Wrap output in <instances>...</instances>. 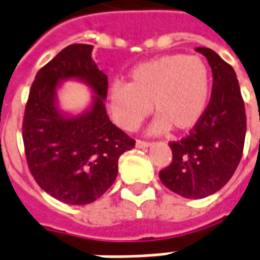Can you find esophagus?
<instances>
[{"mask_svg": "<svg viewBox=\"0 0 260 260\" xmlns=\"http://www.w3.org/2000/svg\"><path fill=\"white\" fill-rule=\"evenodd\" d=\"M150 142L147 140H136V147L138 149H146V147H149Z\"/></svg>", "mask_w": 260, "mask_h": 260, "instance_id": "esophagus-1", "label": "esophagus"}]
</instances>
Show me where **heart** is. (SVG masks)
Returning <instances> with one entry per match:
<instances>
[{
	"label": "heart",
	"mask_w": 260,
	"mask_h": 260,
	"mask_svg": "<svg viewBox=\"0 0 260 260\" xmlns=\"http://www.w3.org/2000/svg\"><path fill=\"white\" fill-rule=\"evenodd\" d=\"M209 71L199 56L164 55L140 63L131 71L129 84L117 81L109 88L113 118L122 129L135 131L153 109L151 131L193 128L209 101Z\"/></svg>",
	"instance_id": "heart-1"
}]
</instances>
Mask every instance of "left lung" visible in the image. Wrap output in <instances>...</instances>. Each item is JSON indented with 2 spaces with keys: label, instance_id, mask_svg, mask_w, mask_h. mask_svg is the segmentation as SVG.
I'll return each mask as SVG.
<instances>
[{
  "label": "left lung",
  "instance_id": "obj_1",
  "mask_svg": "<svg viewBox=\"0 0 260 260\" xmlns=\"http://www.w3.org/2000/svg\"><path fill=\"white\" fill-rule=\"evenodd\" d=\"M212 69L211 101L189 135L169 142L172 161L159 171L169 190L186 199H204L228 183L243 157L247 115L236 71L209 48L196 49Z\"/></svg>",
  "mask_w": 260,
  "mask_h": 260
}]
</instances>
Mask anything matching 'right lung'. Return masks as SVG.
I'll list each match as a JSON object with an SVG mask.
<instances>
[{
  "instance_id": "right-lung-1",
  "label": "right lung",
  "mask_w": 260,
  "mask_h": 260,
  "mask_svg": "<svg viewBox=\"0 0 260 260\" xmlns=\"http://www.w3.org/2000/svg\"><path fill=\"white\" fill-rule=\"evenodd\" d=\"M92 45L73 44L40 69L30 88L22 136L30 174L44 191L71 205L93 203L114 183L118 158L135 140L107 117V76L92 60ZM86 82L96 98L91 110L63 117L56 109L61 79Z\"/></svg>"
}]
</instances>
